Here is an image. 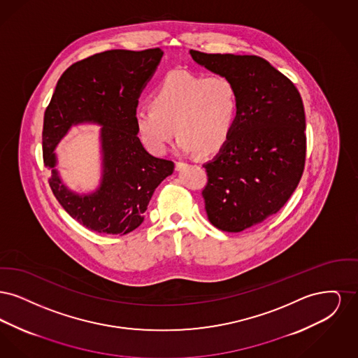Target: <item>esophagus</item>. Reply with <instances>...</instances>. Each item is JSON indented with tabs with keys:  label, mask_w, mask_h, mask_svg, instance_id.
I'll list each match as a JSON object with an SVG mask.
<instances>
[{
	"label": "esophagus",
	"mask_w": 358,
	"mask_h": 358,
	"mask_svg": "<svg viewBox=\"0 0 358 358\" xmlns=\"http://www.w3.org/2000/svg\"><path fill=\"white\" fill-rule=\"evenodd\" d=\"M187 166V164L185 162H176V171H181V169H184Z\"/></svg>",
	"instance_id": "obj_1"
}]
</instances>
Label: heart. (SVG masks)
Listing matches in <instances>:
<instances>
[{
    "label": "heart",
    "mask_w": 358,
    "mask_h": 358,
    "mask_svg": "<svg viewBox=\"0 0 358 358\" xmlns=\"http://www.w3.org/2000/svg\"><path fill=\"white\" fill-rule=\"evenodd\" d=\"M150 107L134 114L136 134L148 152L166 153L176 134L181 152L206 155L220 150L232 134L238 90L224 75L173 71L154 90Z\"/></svg>",
    "instance_id": "obj_1"
}]
</instances>
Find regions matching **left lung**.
<instances>
[{"label":"left lung","instance_id":"8db88e82","mask_svg":"<svg viewBox=\"0 0 358 358\" xmlns=\"http://www.w3.org/2000/svg\"><path fill=\"white\" fill-rule=\"evenodd\" d=\"M189 53L238 90L236 122L219 154L204 165L203 197L209 222L241 232L275 215L299 184L306 158L303 102L292 82L263 57Z\"/></svg>","mask_w":358,"mask_h":358}]
</instances>
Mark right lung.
Here are the masks:
<instances>
[{
  "instance_id": "right-lung-1",
  "label": "right lung",
  "mask_w": 358,
  "mask_h": 358,
  "mask_svg": "<svg viewBox=\"0 0 358 358\" xmlns=\"http://www.w3.org/2000/svg\"><path fill=\"white\" fill-rule=\"evenodd\" d=\"M164 52L111 51L72 64L59 79L44 114L43 157L55 197L71 217L99 234L126 235L138 228L174 164L148 153L136 134L138 99ZM101 126V180L95 191L69 189L57 171L54 150L75 125Z\"/></svg>"
}]
</instances>
